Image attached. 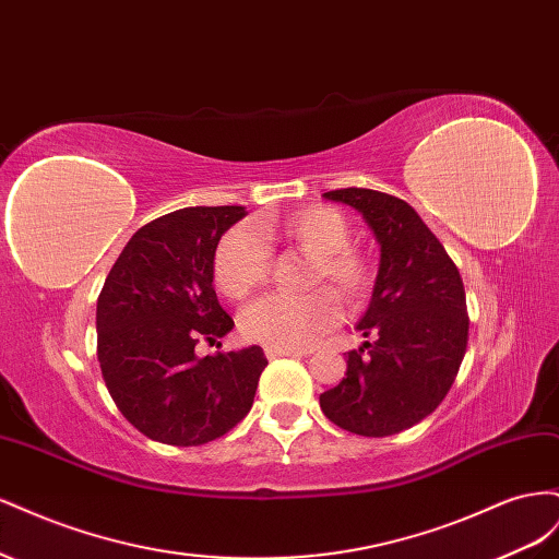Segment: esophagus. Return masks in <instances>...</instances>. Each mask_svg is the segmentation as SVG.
I'll list each match as a JSON object with an SVG mask.
<instances>
[{
    "label": "esophagus",
    "mask_w": 559,
    "mask_h": 559,
    "mask_svg": "<svg viewBox=\"0 0 559 559\" xmlns=\"http://www.w3.org/2000/svg\"><path fill=\"white\" fill-rule=\"evenodd\" d=\"M308 352L300 349H286V347H265V357L267 359H280V357H306Z\"/></svg>",
    "instance_id": "esophagus-1"
}]
</instances>
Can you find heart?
I'll return each instance as SVG.
<instances>
[{
	"instance_id": "obj_1",
	"label": "heart",
	"mask_w": 559,
	"mask_h": 559,
	"mask_svg": "<svg viewBox=\"0 0 559 559\" xmlns=\"http://www.w3.org/2000/svg\"><path fill=\"white\" fill-rule=\"evenodd\" d=\"M280 238L308 251L312 261L310 284H333L347 300H361L373 284V265L352 247V226L343 212L314 205L280 222L242 224L230 228L214 251V284L233 300H242L265 284L273 251L265 238ZM331 286L306 296L270 294L242 312V333L249 341L270 347L306 349L341 324L343 300Z\"/></svg>"
}]
</instances>
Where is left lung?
Listing matches in <instances>:
<instances>
[{
    "label": "left lung",
    "mask_w": 559,
    "mask_h": 559,
    "mask_svg": "<svg viewBox=\"0 0 559 559\" xmlns=\"http://www.w3.org/2000/svg\"><path fill=\"white\" fill-rule=\"evenodd\" d=\"M324 198L364 214L380 242V270L357 324L373 341L347 352L345 378L319 405L349 433L394 436L431 415L460 373L468 343L464 282L405 200L354 186Z\"/></svg>",
    "instance_id": "8db88e82"
}]
</instances>
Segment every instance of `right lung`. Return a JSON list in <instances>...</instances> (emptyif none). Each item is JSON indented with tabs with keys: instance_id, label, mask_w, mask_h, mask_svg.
Returning <instances> with one entry per match:
<instances>
[{
	"instance_id": "right-lung-1",
	"label": "right lung",
	"mask_w": 559,
	"mask_h": 559,
	"mask_svg": "<svg viewBox=\"0 0 559 559\" xmlns=\"http://www.w3.org/2000/svg\"><path fill=\"white\" fill-rule=\"evenodd\" d=\"M245 207H183L132 235L97 298V361L116 408L151 441L222 438L251 411L261 347L200 359L235 324L214 292V251Z\"/></svg>"
}]
</instances>
